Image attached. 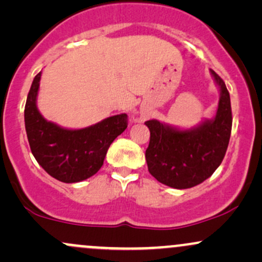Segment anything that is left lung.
Here are the masks:
<instances>
[{
    "label": "left lung",
    "instance_id": "8db88e82",
    "mask_svg": "<svg viewBox=\"0 0 262 262\" xmlns=\"http://www.w3.org/2000/svg\"><path fill=\"white\" fill-rule=\"evenodd\" d=\"M219 89L215 116L194 127L181 129L156 119L145 122L150 130L145 151L148 170L159 182L185 189L213 175L223 161L231 132L230 96L224 81L210 69Z\"/></svg>",
    "mask_w": 262,
    "mask_h": 262
}]
</instances>
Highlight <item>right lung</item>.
I'll use <instances>...</instances> for the list:
<instances>
[{
    "label": "right lung",
    "mask_w": 262,
    "mask_h": 262,
    "mask_svg": "<svg viewBox=\"0 0 262 262\" xmlns=\"http://www.w3.org/2000/svg\"><path fill=\"white\" fill-rule=\"evenodd\" d=\"M41 71L33 80L25 108L26 132L32 154L54 179L65 183L83 181L95 175L107 150L127 129V114H117L81 129L60 127L47 121L37 106Z\"/></svg>",
    "instance_id": "right-lung-1"
}]
</instances>
